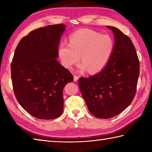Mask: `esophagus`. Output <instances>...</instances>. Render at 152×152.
Segmentation results:
<instances>
[{"label": "esophagus", "mask_w": 152, "mask_h": 152, "mask_svg": "<svg viewBox=\"0 0 152 152\" xmlns=\"http://www.w3.org/2000/svg\"><path fill=\"white\" fill-rule=\"evenodd\" d=\"M78 80V76L76 75H74V82H77Z\"/></svg>", "instance_id": "1"}]
</instances>
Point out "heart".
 <instances>
[{
	"instance_id": "1",
	"label": "heart",
	"mask_w": 152,
	"mask_h": 152,
	"mask_svg": "<svg viewBox=\"0 0 152 152\" xmlns=\"http://www.w3.org/2000/svg\"><path fill=\"white\" fill-rule=\"evenodd\" d=\"M114 47V41L110 35L83 28L70 35L69 43L61 42L57 53L62 65L66 69H72L80 59V71L89 70L91 73H96L107 65Z\"/></svg>"
}]
</instances>
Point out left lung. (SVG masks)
<instances>
[{
  "mask_svg": "<svg viewBox=\"0 0 152 152\" xmlns=\"http://www.w3.org/2000/svg\"><path fill=\"white\" fill-rule=\"evenodd\" d=\"M115 47L107 65L89 78H80L79 87L88 110L95 117L108 119L129 106L134 97L140 72L139 60L131 40L118 28L107 26Z\"/></svg>",
  "mask_w": 152,
  "mask_h": 152,
  "instance_id": "left-lung-1",
  "label": "left lung"
}]
</instances>
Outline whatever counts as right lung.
I'll use <instances>...</instances> for the list:
<instances>
[{
    "instance_id": "1",
    "label": "right lung",
    "mask_w": 152,
    "mask_h": 152,
    "mask_svg": "<svg viewBox=\"0 0 152 152\" xmlns=\"http://www.w3.org/2000/svg\"><path fill=\"white\" fill-rule=\"evenodd\" d=\"M66 25L38 28L23 37L11 64L14 94L23 108L41 119L63 114V91L73 76L58 62L57 50Z\"/></svg>"
}]
</instances>
